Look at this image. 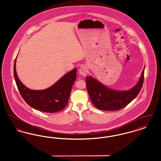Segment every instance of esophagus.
I'll return each instance as SVG.
<instances>
[{
    "label": "esophagus",
    "mask_w": 161,
    "mask_h": 161,
    "mask_svg": "<svg viewBox=\"0 0 161 161\" xmlns=\"http://www.w3.org/2000/svg\"><path fill=\"white\" fill-rule=\"evenodd\" d=\"M87 72H88L87 68L86 66H84V65H82L80 68V69H79V73H80V74L83 75V76H86L87 75Z\"/></svg>",
    "instance_id": "esophagus-1"
}]
</instances>
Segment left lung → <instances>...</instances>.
Returning <instances> with one entry per match:
<instances>
[{
  "mask_svg": "<svg viewBox=\"0 0 161 161\" xmlns=\"http://www.w3.org/2000/svg\"><path fill=\"white\" fill-rule=\"evenodd\" d=\"M144 69L138 82L128 91H116L109 89L91 76L86 78L87 92L93 104L100 110H118L128 105L140 92L144 82Z\"/></svg>",
  "mask_w": 161,
  "mask_h": 161,
  "instance_id": "left-lung-1",
  "label": "left lung"
}]
</instances>
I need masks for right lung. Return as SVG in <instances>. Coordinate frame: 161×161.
<instances>
[{"instance_id":"right-lung-1","label":"right lung","mask_w":161,"mask_h":161,"mask_svg":"<svg viewBox=\"0 0 161 161\" xmlns=\"http://www.w3.org/2000/svg\"><path fill=\"white\" fill-rule=\"evenodd\" d=\"M14 64V76L19 91L25 101L31 107L46 113L61 111L66 106L72 86L77 78V68L66 74L54 85L45 90H31L17 77Z\"/></svg>"}]
</instances>
